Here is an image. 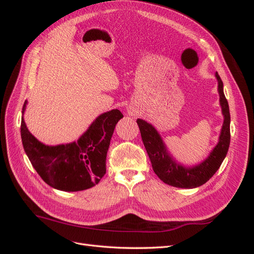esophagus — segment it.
I'll list each match as a JSON object with an SVG mask.
<instances>
[{
  "label": "esophagus",
  "mask_w": 254,
  "mask_h": 254,
  "mask_svg": "<svg viewBox=\"0 0 254 254\" xmlns=\"http://www.w3.org/2000/svg\"><path fill=\"white\" fill-rule=\"evenodd\" d=\"M128 113H129V115H134V112H133V110H132V111H131V110L128 111Z\"/></svg>",
  "instance_id": "1"
}]
</instances>
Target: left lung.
<instances>
[{
	"mask_svg": "<svg viewBox=\"0 0 254 254\" xmlns=\"http://www.w3.org/2000/svg\"><path fill=\"white\" fill-rule=\"evenodd\" d=\"M218 82L219 104L224 123L220 130L218 143L211 150L202 162L188 166L179 163L168 151L162 136L157 129L144 120L137 119L141 136L148 153L152 170L164 183L180 189H195L202 186L218 171L222 161L225 160L230 145V111L228 101L224 93L222 83L218 73H215Z\"/></svg>",
	"mask_w": 254,
	"mask_h": 254,
	"instance_id": "8db88e82",
	"label": "left lung"
}]
</instances>
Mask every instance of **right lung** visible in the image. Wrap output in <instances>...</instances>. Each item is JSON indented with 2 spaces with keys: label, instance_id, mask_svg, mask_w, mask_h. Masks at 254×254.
<instances>
[{
  "label": "right lung",
  "instance_id": "add662e5",
  "mask_svg": "<svg viewBox=\"0 0 254 254\" xmlns=\"http://www.w3.org/2000/svg\"><path fill=\"white\" fill-rule=\"evenodd\" d=\"M27 101L23 105L24 114ZM123 118L120 110L102 113L76 142L49 146L29 132L21 120V137L30 163L50 187L64 191L88 190L106 174V158L115 125Z\"/></svg>",
  "mask_w": 254,
  "mask_h": 254
}]
</instances>
